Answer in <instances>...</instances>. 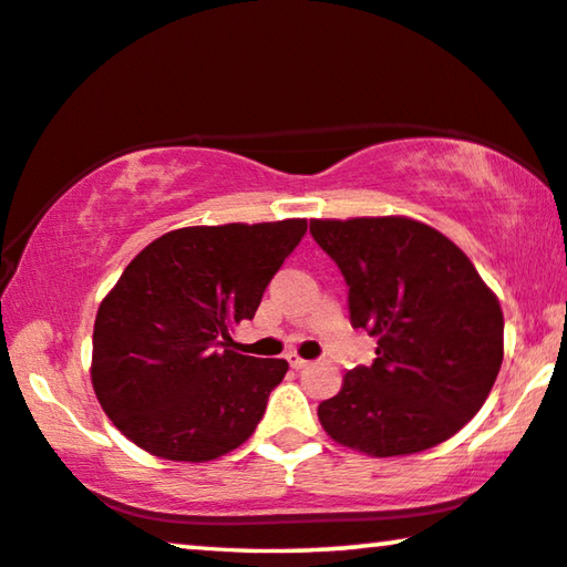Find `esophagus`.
Listing matches in <instances>:
<instances>
[{
    "label": "esophagus",
    "mask_w": 567,
    "mask_h": 567,
    "mask_svg": "<svg viewBox=\"0 0 567 567\" xmlns=\"http://www.w3.org/2000/svg\"><path fill=\"white\" fill-rule=\"evenodd\" d=\"M287 363H290L295 371H302V368H308L310 365V361H305V358H300L298 353H290L287 355Z\"/></svg>",
    "instance_id": "34e87169"
}]
</instances>
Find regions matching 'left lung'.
Here are the masks:
<instances>
[{
  "instance_id": "1",
  "label": "left lung",
  "mask_w": 567,
  "mask_h": 567,
  "mask_svg": "<svg viewBox=\"0 0 567 567\" xmlns=\"http://www.w3.org/2000/svg\"><path fill=\"white\" fill-rule=\"evenodd\" d=\"M310 235L348 285L353 328L375 361L346 373L318 416L338 444L416 454L454 436L487 401L502 365V308L470 257L406 217L312 219Z\"/></svg>"
}]
</instances>
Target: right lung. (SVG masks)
Instances as JSON below:
<instances>
[{
  "mask_svg": "<svg viewBox=\"0 0 567 567\" xmlns=\"http://www.w3.org/2000/svg\"><path fill=\"white\" fill-rule=\"evenodd\" d=\"M305 219L184 227L141 251L97 308L93 389L107 419L148 454L209 462L255 434L285 379L282 358L231 350Z\"/></svg>",
  "mask_w": 567,
  "mask_h": 567,
  "instance_id": "1",
  "label": "right lung"
}]
</instances>
